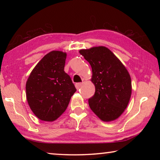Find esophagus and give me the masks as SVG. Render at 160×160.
I'll return each mask as SVG.
<instances>
[{
    "instance_id": "esophagus-1",
    "label": "esophagus",
    "mask_w": 160,
    "mask_h": 160,
    "mask_svg": "<svg viewBox=\"0 0 160 160\" xmlns=\"http://www.w3.org/2000/svg\"><path fill=\"white\" fill-rule=\"evenodd\" d=\"M75 85V88H76L77 90H79V89L80 88L81 85H82V84H81V83H76Z\"/></svg>"
}]
</instances>
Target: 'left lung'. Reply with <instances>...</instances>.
Wrapping results in <instances>:
<instances>
[{
    "mask_svg": "<svg viewBox=\"0 0 160 160\" xmlns=\"http://www.w3.org/2000/svg\"><path fill=\"white\" fill-rule=\"evenodd\" d=\"M90 63L95 92L88 99L92 111L103 121L118 118L128 106L131 96V79L119 59L105 47L81 49Z\"/></svg>",
    "mask_w": 160,
    "mask_h": 160,
    "instance_id": "left-lung-1",
    "label": "left lung"
}]
</instances>
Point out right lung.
Returning <instances> with one entry per match:
<instances>
[{
	"label": "right lung",
	"instance_id": "obj_1",
	"mask_svg": "<svg viewBox=\"0 0 160 160\" xmlns=\"http://www.w3.org/2000/svg\"><path fill=\"white\" fill-rule=\"evenodd\" d=\"M66 53L52 51L45 55L26 83L27 100L40 120L53 121L67 109L76 89L64 71Z\"/></svg>",
	"mask_w": 160,
	"mask_h": 160
}]
</instances>
